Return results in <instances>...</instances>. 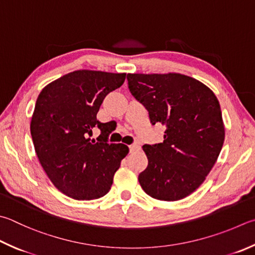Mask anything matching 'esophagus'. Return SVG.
Here are the masks:
<instances>
[{
	"instance_id": "esophagus-1",
	"label": "esophagus",
	"mask_w": 255,
	"mask_h": 255,
	"mask_svg": "<svg viewBox=\"0 0 255 255\" xmlns=\"http://www.w3.org/2000/svg\"><path fill=\"white\" fill-rule=\"evenodd\" d=\"M129 150H130V152H136L138 150H140V146L137 145V143H133V145L129 146Z\"/></svg>"
}]
</instances>
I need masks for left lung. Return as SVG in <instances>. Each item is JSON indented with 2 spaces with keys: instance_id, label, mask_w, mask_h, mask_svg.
<instances>
[{
  "instance_id": "8db88e82",
  "label": "left lung",
  "mask_w": 255,
  "mask_h": 255,
  "mask_svg": "<svg viewBox=\"0 0 255 255\" xmlns=\"http://www.w3.org/2000/svg\"><path fill=\"white\" fill-rule=\"evenodd\" d=\"M128 88L151 125L166 127L164 141L143 145L148 158L138 176L148 195L178 201L204 183L225 138L220 103L204 83L182 73H128Z\"/></svg>"
}]
</instances>
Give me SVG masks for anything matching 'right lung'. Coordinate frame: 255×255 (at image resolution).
Listing matches in <instances>:
<instances>
[{"mask_svg": "<svg viewBox=\"0 0 255 255\" xmlns=\"http://www.w3.org/2000/svg\"><path fill=\"white\" fill-rule=\"evenodd\" d=\"M126 73L76 70L50 82L36 99L30 130L35 154L60 192L78 201L105 196L129 148L108 143V123L97 120L105 97L125 82ZM102 130L91 140L92 129Z\"/></svg>", "mask_w": 255, "mask_h": 255, "instance_id": "add662e5", "label": "right lung"}]
</instances>
